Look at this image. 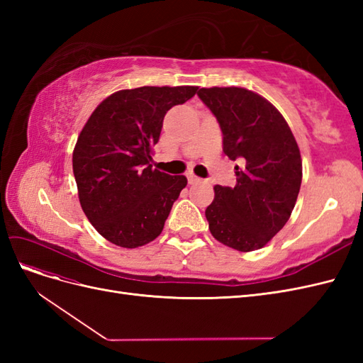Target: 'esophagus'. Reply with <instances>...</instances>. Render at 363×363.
<instances>
[{
	"mask_svg": "<svg viewBox=\"0 0 363 363\" xmlns=\"http://www.w3.org/2000/svg\"><path fill=\"white\" fill-rule=\"evenodd\" d=\"M188 182H189V184H199V183H201V179L196 177V175H194V174H189Z\"/></svg>",
	"mask_w": 363,
	"mask_h": 363,
	"instance_id": "obj_1",
	"label": "esophagus"
}]
</instances>
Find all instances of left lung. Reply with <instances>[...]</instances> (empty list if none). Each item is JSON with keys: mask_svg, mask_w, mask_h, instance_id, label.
<instances>
[{"mask_svg": "<svg viewBox=\"0 0 363 363\" xmlns=\"http://www.w3.org/2000/svg\"><path fill=\"white\" fill-rule=\"evenodd\" d=\"M200 100L223 131V151L236 164V186H215L206 208L208 230L238 251H255L276 236L294 211L303 164L281 113L244 87H201Z\"/></svg>", "mask_w": 363, "mask_h": 363, "instance_id": "obj_1", "label": "left lung"}]
</instances>
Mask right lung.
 <instances>
[{
	"label": "right lung",
	"instance_id": "1",
	"mask_svg": "<svg viewBox=\"0 0 363 363\" xmlns=\"http://www.w3.org/2000/svg\"><path fill=\"white\" fill-rule=\"evenodd\" d=\"M196 86H144L118 91L87 119L72 152L79 200L91 224L108 242L142 247L163 230L184 175L152 169L163 118L196 94Z\"/></svg>",
	"mask_w": 363,
	"mask_h": 363
}]
</instances>
